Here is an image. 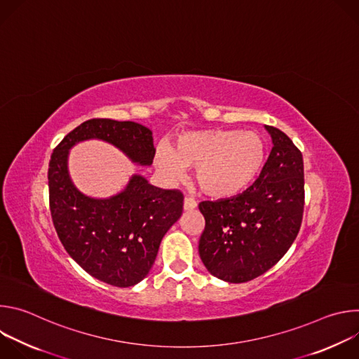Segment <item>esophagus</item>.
I'll use <instances>...</instances> for the list:
<instances>
[{
	"label": "esophagus",
	"mask_w": 359,
	"mask_h": 359,
	"mask_svg": "<svg viewBox=\"0 0 359 359\" xmlns=\"http://www.w3.org/2000/svg\"><path fill=\"white\" fill-rule=\"evenodd\" d=\"M196 206H197V203H196L191 197H186V198L183 200V209H184L186 212L196 209Z\"/></svg>",
	"instance_id": "1"
}]
</instances>
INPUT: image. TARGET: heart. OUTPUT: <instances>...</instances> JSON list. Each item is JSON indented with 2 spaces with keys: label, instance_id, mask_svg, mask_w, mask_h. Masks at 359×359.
Here are the masks:
<instances>
[{
  "label": "heart",
  "instance_id": "heart-1",
  "mask_svg": "<svg viewBox=\"0 0 359 359\" xmlns=\"http://www.w3.org/2000/svg\"><path fill=\"white\" fill-rule=\"evenodd\" d=\"M266 144L255 132L194 130L179 136L173 150L165 147L156 156L158 169L180 179L194 168L200 190L215 198L231 197L247 189L263 169Z\"/></svg>",
  "mask_w": 359,
  "mask_h": 359
}]
</instances>
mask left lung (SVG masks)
Segmentation results:
<instances>
[{
    "label": "left lung",
    "mask_w": 359,
    "mask_h": 359,
    "mask_svg": "<svg viewBox=\"0 0 359 359\" xmlns=\"http://www.w3.org/2000/svg\"><path fill=\"white\" fill-rule=\"evenodd\" d=\"M266 129L273 149L255 183L237 196L198 204L206 220L200 259L212 276L227 283H247L276 266L301 227L302 155L284 132Z\"/></svg>",
    "instance_id": "obj_1"
}]
</instances>
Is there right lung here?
Instances as JSON below:
<instances>
[{"instance_id":"obj_1","label":"right lung","mask_w":359,"mask_h":359,"mask_svg":"<svg viewBox=\"0 0 359 359\" xmlns=\"http://www.w3.org/2000/svg\"><path fill=\"white\" fill-rule=\"evenodd\" d=\"M104 140L139 166L155 158L151 130L136 122L90 119L69 132L49 161L50 216L71 257L92 277L115 287L140 283L156 260L161 241L183 212V194L151 186L133 175L126 187L105 198L83 194L68 170L69 150Z\"/></svg>"}]
</instances>
